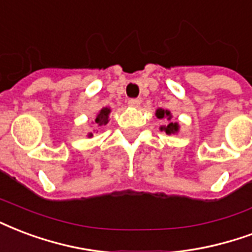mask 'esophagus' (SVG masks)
I'll use <instances>...</instances> for the list:
<instances>
[{
  "instance_id": "34e87169",
  "label": "esophagus",
  "mask_w": 252,
  "mask_h": 252,
  "mask_svg": "<svg viewBox=\"0 0 252 252\" xmlns=\"http://www.w3.org/2000/svg\"><path fill=\"white\" fill-rule=\"evenodd\" d=\"M140 100L139 98H131V100H128V105L132 108H137L140 105Z\"/></svg>"
}]
</instances>
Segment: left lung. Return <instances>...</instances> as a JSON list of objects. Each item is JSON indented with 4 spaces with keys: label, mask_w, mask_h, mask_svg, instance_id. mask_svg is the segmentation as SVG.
I'll list each match as a JSON object with an SVG mask.
<instances>
[{
    "label": "left lung",
    "mask_w": 252,
    "mask_h": 252,
    "mask_svg": "<svg viewBox=\"0 0 252 252\" xmlns=\"http://www.w3.org/2000/svg\"><path fill=\"white\" fill-rule=\"evenodd\" d=\"M155 115H156L158 119L165 120V124L160 126V131H164L167 135H172V133L179 132L178 123H175V121L171 120V119H172L171 112L167 111V109H163V108H159V109H156V113H155Z\"/></svg>",
    "instance_id": "1"
}]
</instances>
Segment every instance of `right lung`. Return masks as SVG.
Listing matches in <instances>:
<instances>
[{
	"label": "right lung",
	"instance_id": "add662e5",
	"mask_svg": "<svg viewBox=\"0 0 252 252\" xmlns=\"http://www.w3.org/2000/svg\"><path fill=\"white\" fill-rule=\"evenodd\" d=\"M109 113H111V109L109 108H102L101 111L98 112L97 116L94 119V126H107L108 124V119H109ZM93 133H88V137H92Z\"/></svg>",
	"mask_w": 252,
	"mask_h": 252
}]
</instances>
